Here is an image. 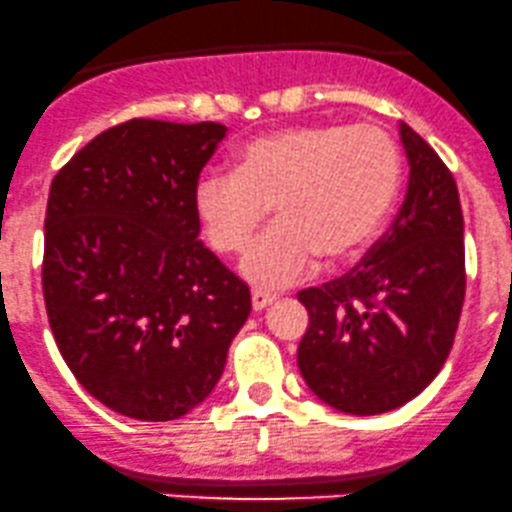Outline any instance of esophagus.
Returning <instances> with one entry per match:
<instances>
[{
	"label": "esophagus",
	"mask_w": 512,
	"mask_h": 512,
	"mask_svg": "<svg viewBox=\"0 0 512 512\" xmlns=\"http://www.w3.org/2000/svg\"><path fill=\"white\" fill-rule=\"evenodd\" d=\"M276 300H278V295L276 293H266V290H254V293H251V307H254L256 312L266 310V307L273 305Z\"/></svg>",
	"instance_id": "obj_1"
}]
</instances>
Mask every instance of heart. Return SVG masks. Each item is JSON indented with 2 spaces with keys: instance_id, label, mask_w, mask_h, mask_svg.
Here are the masks:
<instances>
[{
  "instance_id": "b5f03b06",
  "label": "heart",
  "mask_w": 512,
  "mask_h": 512,
  "mask_svg": "<svg viewBox=\"0 0 512 512\" xmlns=\"http://www.w3.org/2000/svg\"><path fill=\"white\" fill-rule=\"evenodd\" d=\"M400 183V153L373 124H300L236 151L234 173H205L195 212L219 254H239L266 219L276 222L241 258L258 288H283L315 266L359 254L381 232Z\"/></svg>"
}]
</instances>
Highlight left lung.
Returning <instances> with one entry per match:
<instances>
[{
  "label": "left lung",
  "instance_id": "1",
  "mask_svg": "<svg viewBox=\"0 0 512 512\" xmlns=\"http://www.w3.org/2000/svg\"><path fill=\"white\" fill-rule=\"evenodd\" d=\"M408 190L388 232L342 278L298 293L310 324L298 366L317 398L351 415L405 405L442 371L466 295L464 217L452 170L400 124Z\"/></svg>",
  "mask_w": 512,
  "mask_h": 512
}]
</instances>
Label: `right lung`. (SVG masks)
I'll list each match as a JSON object with an SVG mask.
<instances>
[{
	"mask_svg": "<svg viewBox=\"0 0 512 512\" xmlns=\"http://www.w3.org/2000/svg\"><path fill=\"white\" fill-rule=\"evenodd\" d=\"M217 122L129 119L58 170L43 300L78 383L119 415L178 420L217 386L251 312L249 285L200 241L195 185Z\"/></svg>",
	"mask_w": 512,
	"mask_h": 512,
	"instance_id": "right-lung-1",
	"label": "right lung"
}]
</instances>
